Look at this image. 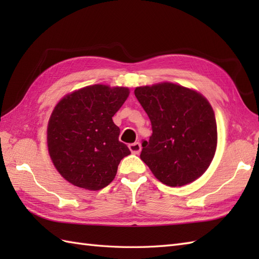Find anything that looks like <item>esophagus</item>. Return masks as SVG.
I'll return each mask as SVG.
<instances>
[{
	"instance_id": "esophagus-1",
	"label": "esophagus",
	"mask_w": 259,
	"mask_h": 259,
	"mask_svg": "<svg viewBox=\"0 0 259 259\" xmlns=\"http://www.w3.org/2000/svg\"><path fill=\"white\" fill-rule=\"evenodd\" d=\"M129 149L134 153V155H138V153L141 151V145L139 142H134V144L129 145Z\"/></svg>"
}]
</instances>
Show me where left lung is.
I'll return each instance as SVG.
<instances>
[{"mask_svg": "<svg viewBox=\"0 0 259 259\" xmlns=\"http://www.w3.org/2000/svg\"><path fill=\"white\" fill-rule=\"evenodd\" d=\"M135 96L151 121L141 160L170 187L190 184L206 171L216 152L217 124L207 99L197 91L163 82L138 87Z\"/></svg>", "mask_w": 259, "mask_h": 259, "instance_id": "8db88e82", "label": "left lung"}]
</instances>
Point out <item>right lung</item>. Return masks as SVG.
I'll list each match as a JSON object with an SVG mask.
<instances>
[{
	"instance_id": "1",
	"label": "right lung",
	"mask_w": 259,
	"mask_h": 259,
	"mask_svg": "<svg viewBox=\"0 0 259 259\" xmlns=\"http://www.w3.org/2000/svg\"><path fill=\"white\" fill-rule=\"evenodd\" d=\"M128 96V88L95 84L65 96L54 108L48 124L49 153L70 184L100 190L114 179L121 159L131 153L112 121Z\"/></svg>"
}]
</instances>
